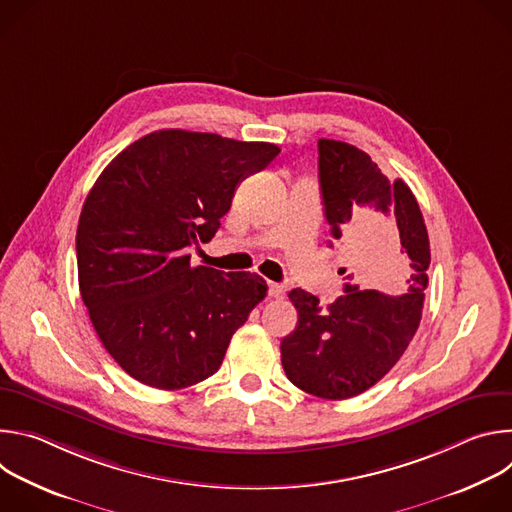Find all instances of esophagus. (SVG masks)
I'll return each instance as SVG.
<instances>
[{
  "label": "esophagus",
  "mask_w": 512,
  "mask_h": 512,
  "mask_svg": "<svg viewBox=\"0 0 512 512\" xmlns=\"http://www.w3.org/2000/svg\"><path fill=\"white\" fill-rule=\"evenodd\" d=\"M267 296H269V298H273V300H281V298L285 296V289H283V285H279V283H271V281H269Z\"/></svg>",
  "instance_id": "esophagus-1"
}]
</instances>
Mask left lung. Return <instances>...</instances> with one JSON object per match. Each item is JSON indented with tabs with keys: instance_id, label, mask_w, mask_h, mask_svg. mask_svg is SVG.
Returning <instances> with one entry per match:
<instances>
[{
	"instance_id": "obj_1",
	"label": "left lung",
	"mask_w": 512,
	"mask_h": 512,
	"mask_svg": "<svg viewBox=\"0 0 512 512\" xmlns=\"http://www.w3.org/2000/svg\"><path fill=\"white\" fill-rule=\"evenodd\" d=\"M318 170L332 241L346 243L356 273L373 285H344L326 310L304 289H291L298 326L281 340L287 379L322 399H348L379 383L419 328L427 287L429 237L419 204L403 180L391 182L369 154L320 139ZM350 277V275H348Z\"/></svg>"
}]
</instances>
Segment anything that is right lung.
Wrapping results in <instances>:
<instances>
[{
	"instance_id": "1",
	"label": "right lung",
	"mask_w": 512,
	"mask_h": 512,
	"mask_svg": "<svg viewBox=\"0 0 512 512\" xmlns=\"http://www.w3.org/2000/svg\"><path fill=\"white\" fill-rule=\"evenodd\" d=\"M279 148L162 129L133 141L91 188L77 229L81 298L105 350L135 381L178 391L218 371L267 296L255 273L192 267L237 186Z\"/></svg>"
}]
</instances>
